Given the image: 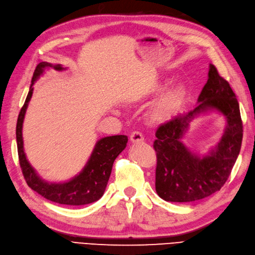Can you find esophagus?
<instances>
[{
	"mask_svg": "<svg viewBox=\"0 0 255 255\" xmlns=\"http://www.w3.org/2000/svg\"><path fill=\"white\" fill-rule=\"evenodd\" d=\"M143 140H144V138H143V135L140 131H133L130 134V141L133 143H140Z\"/></svg>",
	"mask_w": 255,
	"mask_h": 255,
	"instance_id": "34e87169",
	"label": "esophagus"
}]
</instances>
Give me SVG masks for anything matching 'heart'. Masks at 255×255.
<instances>
[{
	"mask_svg": "<svg viewBox=\"0 0 255 255\" xmlns=\"http://www.w3.org/2000/svg\"><path fill=\"white\" fill-rule=\"evenodd\" d=\"M170 84L169 80L159 81L149 90L151 95H158ZM186 98V88L182 84L171 87L160 97L152 110V120L156 123H165L179 112Z\"/></svg>",
	"mask_w": 255,
	"mask_h": 255,
	"instance_id": "b5f03b06",
	"label": "heart"
}]
</instances>
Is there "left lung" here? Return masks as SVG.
I'll use <instances>...</instances> for the list:
<instances>
[{
  "label": "left lung",
  "mask_w": 255,
  "mask_h": 255,
  "mask_svg": "<svg viewBox=\"0 0 255 255\" xmlns=\"http://www.w3.org/2000/svg\"><path fill=\"white\" fill-rule=\"evenodd\" d=\"M208 75L198 97V106L156 130L153 144L157 157L155 188L166 201L190 202L220 191L240 152L244 126L236 95L213 64H210ZM208 108L223 113L228 119V128L216 151L200 159L188 151L180 139L193 117Z\"/></svg>",
  "instance_id": "1"
}]
</instances>
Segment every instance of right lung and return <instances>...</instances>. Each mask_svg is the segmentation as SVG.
<instances>
[{"mask_svg": "<svg viewBox=\"0 0 255 255\" xmlns=\"http://www.w3.org/2000/svg\"><path fill=\"white\" fill-rule=\"evenodd\" d=\"M46 67H53L47 62H41L33 73L31 81V87L27 99L22 106L18 115L17 126H16V139L19 164L25 182L31 187L44 198L50 201L57 202L61 205L69 206H82L91 204L102 197L106 191L109 178L112 171L113 162L124 148L127 145V135H111L106 136L97 142L93 154L85 166L83 171L75 177L73 180L65 183H47L43 181L35 173L34 169L28 162L23 152V141H22V123L25 114V110L28 107L33 86L36 78L43 73V69ZM56 70H62L61 65H55Z\"/></svg>", "mask_w": 255, "mask_h": 255, "instance_id": "obj_1", "label": "right lung"}]
</instances>
